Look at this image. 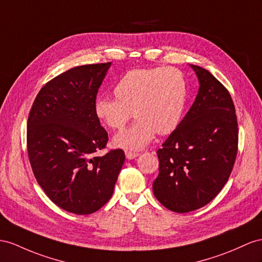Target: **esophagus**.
<instances>
[{"instance_id": "1", "label": "esophagus", "mask_w": 262, "mask_h": 262, "mask_svg": "<svg viewBox=\"0 0 262 262\" xmlns=\"http://www.w3.org/2000/svg\"><path fill=\"white\" fill-rule=\"evenodd\" d=\"M125 155H126V158H128V159H134V158H136V157L138 156V152L126 150V151H125Z\"/></svg>"}]
</instances>
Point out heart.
<instances>
[{"label":"heart","mask_w":262,"mask_h":262,"mask_svg":"<svg viewBox=\"0 0 262 262\" xmlns=\"http://www.w3.org/2000/svg\"><path fill=\"white\" fill-rule=\"evenodd\" d=\"M114 93L116 97L96 98L95 115L110 128L120 129L135 114L136 122L118 133L113 143L119 148L139 150L151 142L156 133L167 135L179 125L188 85L184 74L176 69H136L120 77Z\"/></svg>","instance_id":"heart-1"}]
</instances>
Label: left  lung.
<instances>
[{"mask_svg": "<svg viewBox=\"0 0 262 262\" xmlns=\"http://www.w3.org/2000/svg\"><path fill=\"white\" fill-rule=\"evenodd\" d=\"M199 80L192 106L157 150L152 191L167 209L189 212L209 204L229 179L238 150V123L229 92L210 72L190 65Z\"/></svg>", "mask_w": 262, "mask_h": 262, "instance_id": "left-lung-1", "label": "left lung"}]
</instances>
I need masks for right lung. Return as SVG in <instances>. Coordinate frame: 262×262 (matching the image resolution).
<instances>
[{"label": "right lung", "instance_id": "obj_1", "mask_svg": "<svg viewBox=\"0 0 262 262\" xmlns=\"http://www.w3.org/2000/svg\"><path fill=\"white\" fill-rule=\"evenodd\" d=\"M111 64L77 66L51 79L29 114L33 173L53 203L76 214L95 212L111 199L125 162L122 149L94 155L108 140L94 105Z\"/></svg>", "mask_w": 262, "mask_h": 262}]
</instances>
